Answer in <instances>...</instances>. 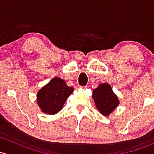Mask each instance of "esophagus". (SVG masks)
<instances>
[{
    "label": "esophagus",
    "mask_w": 154,
    "mask_h": 154,
    "mask_svg": "<svg viewBox=\"0 0 154 154\" xmlns=\"http://www.w3.org/2000/svg\"><path fill=\"white\" fill-rule=\"evenodd\" d=\"M79 88H82V89H85V88H87V86H79Z\"/></svg>",
    "instance_id": "34e87169"
}]
</instances>
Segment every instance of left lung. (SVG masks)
Instances as JSON below:
<instances>
[{
	"label": "left lung",
	"mask_w": 154,
	"mask_h": 154,
	"mask_svg": "<svg viewBox=\"0 0 154 154\" xmlns=\"http://www.w3.org/2000/svg\"><path fill=\"white\" fill-rule=\"evenodd\" d=\"M97 108L103 115L108 116L119 106L117 96L108 83H102L93 91L92 95Z\"/></svg>",
	"instance_id": "8db88e82"
}]
</instances>
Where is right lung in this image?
<instances>
[{"label": "right lung", "instance_id": "1", "mask_svg": "<svg viewBox=\"0 0 154 154\" xmlns=\"http://www.w3.org/2000/svg\"><path fill=\"white\" fill-rule=\"evenodd\" d=\"M74 88L66 85L60 77H54L37 94L38 105L45 114H55L63 107L66 99L72 94Z\"/></svg>", "mask_w": 154, "mask_h": 154}]
</instances>
